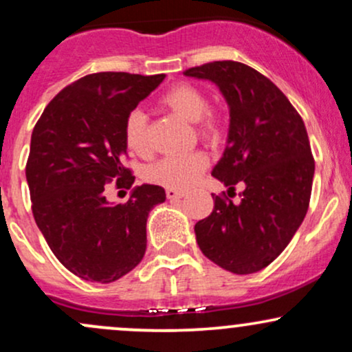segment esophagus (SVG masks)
<instances>
[{
	"label": "esophagus",
	"instance_id": "esophagus-1",
	"mask_svg": "<svg viewBox=\"0 0 352 352\" xmlns=\"http://www.w3.org/2000/svg\"><path fill=\"white\" fill-rule=\"evenodd\" d=\"M165 195H167V199L173 201V200H180L184 199L185 193L184 192H179V190H173V188H167L165 190Z\"/></svg>",
	"mask_w": 352,
	"mask_h": 352
}]
</instances>
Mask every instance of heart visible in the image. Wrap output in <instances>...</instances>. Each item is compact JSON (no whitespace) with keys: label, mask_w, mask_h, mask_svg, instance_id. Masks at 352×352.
<instances>
[{"label":"heart","mask_w":352,"mask_h":352,"mask_svg":"<svg viewBox=\"0 0 352 352\" xmlns=\"http://www.w3.org/2000/svg\"><path fill=\"white\" fill-rule=\"evenodd\" d=\"M160 102L170 109L182 119L195 122L197 132L201 139L217 144L223 134L221 119L217 112L210 111L208 99L199 87L192 84H177L162 96ZM124 140L129 151L137 155H147L151 152L148 142L147 116L140 109H132L124 120ZM208 167V157L205 152H190L184 155H173L153 164L147 172L152 184L173 190L192 187L201 172Z\"/></svg>","instance_id":"b5f03b06"}]
</instances>
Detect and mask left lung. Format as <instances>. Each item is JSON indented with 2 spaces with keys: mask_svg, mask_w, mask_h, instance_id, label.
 Segmentation results:
<instances>
[{
  "mask_svg": "<svg viewBox=\"0 0 352 352\" xmlns=\"http://www.w3.org/2000/svg\"><path fill=\"white\" fill-rule=\"evenodd\" d=\"M188 78L212 80L230 109L227 147L212 175L240 204L212 195L215 207L195 225L201 253L235 274L268 266L308 212L314 160L305 122L268 78L236 60L190 67Z\"/></svg>",
  "mask_w": 352,
  "mask_h": 352,
  "instance_id": "8db88e82",
  "label": "left lung"
}]
</instances>
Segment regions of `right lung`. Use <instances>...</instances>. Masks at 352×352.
I'll list each match as a JSON object with an SVG mask.
<instances>
[{"instance_id": "obj_1", "label": "right lung", "mask_w": 352, "mask_h": 352, "mask_svg": "<svg viewBox=\"0 0 352 352\" xmlns=\"http://www.w3.org/2000/svg\"><path fill=\"white\" fill-rule=\"evenodd\" d=\"M165 74L98 72L64 87L31 135L26 180L36 225L56 258L86 281L112 283L135 268L147 248L148 212L165 190L144 184L125 204H109L106 184L131 188L124 167V120Z\"/></svg>"}]
</instances>
